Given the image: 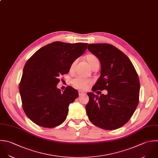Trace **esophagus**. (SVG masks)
<instances>
[{
	"label": "esophagus",
	"mask_w": 158,
	"mask_h": 158,
	"mask_svg": "<svg viewBox=\"0 0 158 158\" xmlns=\"http://www.w3.org/2000/svg\"><path fill=\"white\" fill-rule=\"evenodd\" d=\"M78 93H79V95H82L84 94V92H82V91H81V90H79Z\"/></svg>",
	"instance_id": "esophagus-1"
}]
</instances>
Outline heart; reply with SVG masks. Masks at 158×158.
<instances>
[{
  "instance_id": "heart-1",
  "label": "heart",
  "mask_w": 158,
  "mask_h": 158,
  "mask_svg": "<svg viewBox=\"0 0 158 158\" xmlns=\"http://www.w3.org/2000/svg\"><path fill=\"white\" fill-rule=\"evenodd\" d=\"M86 60L89 64L90 66L92 68L95 65L99 64L100 61L99 59L94 55L92 54H89L86 56ZM77 62V60H74L70 66H69V71L70 72H73L74 70L75 66ZM92 81L89 79H87L81 77H77L74 79H73L71 81L72 85L77 89L81 90H85L88 89L89 86L92 84Z\"/></svg>"
}]
</instances>
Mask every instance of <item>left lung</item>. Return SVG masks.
<instances>
[{
	"label": "left lung",
	"mask_w": 158,
	"mask_h": 158,
	"mask_svg": "<svg viewBox=\"0 0 158 158\" xmlns=\"http://www.w3.org/2000/svg\"><path fill=\"white\" fill-rule=\"evenodd\" d=\"M88 50L101 63V75L92 91L106 90L108 94L88 93L87 114L90 122L100 128L117 129L130 120L138 106L140 88L138 74L127 56L113 45L90 44Z\"/></svg>",
	"instance_id": "obj_1"
}]
</instances>
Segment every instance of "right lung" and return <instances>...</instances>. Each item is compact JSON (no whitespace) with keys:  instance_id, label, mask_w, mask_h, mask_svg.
<instances>
[{"instance_id":"1","label":"right lung","mask_w":158,"mask_h":158,"mask_svg":"<svg viewBox=\"0 0 158 158\" xmlns=\"http://www.w3.org/2000/svg\"><path fill=\"white\" fill-rule=\"evenodd\" d=\"M87 43L48 44L35 52L26 63L19 82L23 109L35 124L53 128L66 119L68 106L78 92L68 86L63 93L56 88L59 77L69 71L71 63L87 49Z\"/></svg>"}]
</instances>
